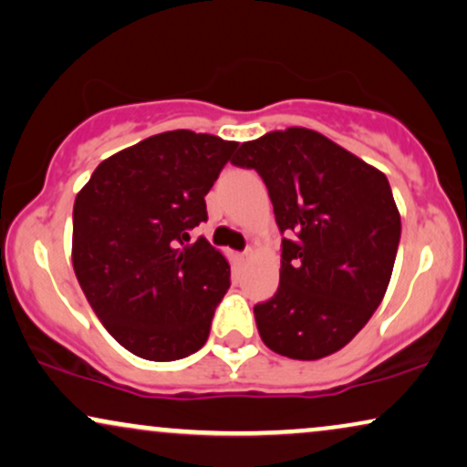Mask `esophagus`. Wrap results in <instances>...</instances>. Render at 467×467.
<instances>
[{"label": "esophagus", "mask_w": 467, "mask_h": 467, "mask_svg": "<svg viewBox=\"0 0 467 467\" xmlns=\"http://www.w3.org/2000/svg\"><path fill=\"white\" fill-rule=\"evenodd\" d=\"M250 256H252V250H245V252H241V254H239L241 261H247V258H250Z\"/></svg>", "instance_id": "obj_1"}]
</instances>
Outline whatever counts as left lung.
<instances>
[{
	"mask_svg": "<svg viewBox=\"0 0 467 467\" xmlns=\"http://www.w3.org/2000/svg\"><path fill=\"white\" fill-rule=\"evenodd\" d=\"M230 163L261 174L285 234L280 286L254 306L263 342L293 359L342 349L381 304L397 258L386 174L302 127L245 141Z\"/></svg>",
	"mask_w": 467,
	"mask_h": 467,
	"instance_id": "8db88e82",
	"label": "left lung"
}]
</instances>
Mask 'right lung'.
Listing matches in <instances>:
<instances>
[{
	"label": "right lung",
	"mask_w": 467,
	"mask_h": 467,
	"mask_svg": "<svg viewBox=\"0 0 467 467\" xmlns=\"http://www.w3.org/2000/svg\"><path fill=\"white\" fill-rule=\"evenodd\" d=\"M237 141L179 129L152 135L94 170L73 206V267L105 329L138 358L196 353L230 286L204 237L209 193Z\"/></svg>",
	"instance_id": "obj_1"
}]
</instances>
